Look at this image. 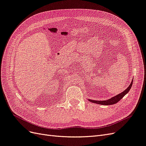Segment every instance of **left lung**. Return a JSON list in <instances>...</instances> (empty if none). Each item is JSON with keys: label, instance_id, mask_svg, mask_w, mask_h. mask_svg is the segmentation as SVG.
<instances>
[{"label": "left lung", "instance_id": "1", "mask_svg": "<svg viewBox=\"0 0 146 146\" xmlns=\"http://www.w3.org/2000/svg\"><path fill=\"white\" fill-rule=\"evenodd\" d=\"M132 84H133V80L131 81V83L130 85V86L128 87L125 90L123 91L121 93L119 94L116 96H115L114 97H113L111 99H109L108 100H103V101H100V100H90L89 99V101L91 102L92 103H95V104H100V105H113L116 104L121 99L123 98V97L126 94H127L129 91H130V90L131 89V87L132 86Z\"/></svg>", "mask_w": 146, "mask_h": 146}]
</instances>
